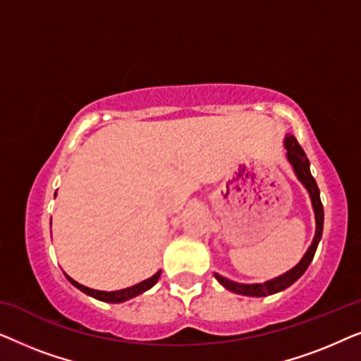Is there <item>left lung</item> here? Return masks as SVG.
Segmentation results:
<instances>
[{
    "label": "left lung",
    "instance_id": "8db88e82",
    "mask_svg": "<svg viewBox=\"0 0 361 361\" xmlns=\"http://www.w3.org/2000/svg\"><path fill=\"white\" fill-rule=\"evenodd\" d=\"M284 146L288 149V161L293 166V169L298 176V179L302 182L305 189H307L310 200H312V207H314V214H315V236L312 240V245L309 246V250L305 251V255L302 256V259L299 261V264H295L293 269H289L288 273L278 276V278L266 281L263 284H241V283H235V281H230L224 278V276L215 273V279L224 286L225 289L231 290L235 294H241V295H251V298H264V295L269 294H276L279 290H284L286 288H289L290 284H294L300 276L305 273V269L309 268L310 261H312L315 250H317V245L320 238H322V230H324V205L320 202V192L317 187V182L310 174L309 169V159L305 156V152L300 145L295 140L294 136L288 135L284 140Z\"/></svg>",
    "mask_w": 361,
    "mask_h": 361
}]
</instances>
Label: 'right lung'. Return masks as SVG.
Masks as SVG:
<instances>
[{"mask_svg":"<svg viewBox=\"0 0 361 361\" xmlns=\"http://www.w3.org/2000/svg\"><path fill=\"white\" fill-rule=\"evenodd\" d=\"M57 194V192H56ZM161 276V271H157V273L154 276H151L149 279L146 281H141L140 284H135L131 286V288H126V289H120V290H111V293H106V290H97V289H90L87 288V286H82L78 284L77 281H73L71 276L66 274V278L71 281V283L75 286L77 289H80L82 293H85L88 295H92V298H95L98 300H103V302H113V304H118V302H125V300L128 299H133L136 298V295H140L145 293V290L151 289L152 286H154L157 283V279H159Z\"/></svg>","mask_w":361,"mask_h":361,"instance_id":"1","label":"right lung"}]
</instances>
